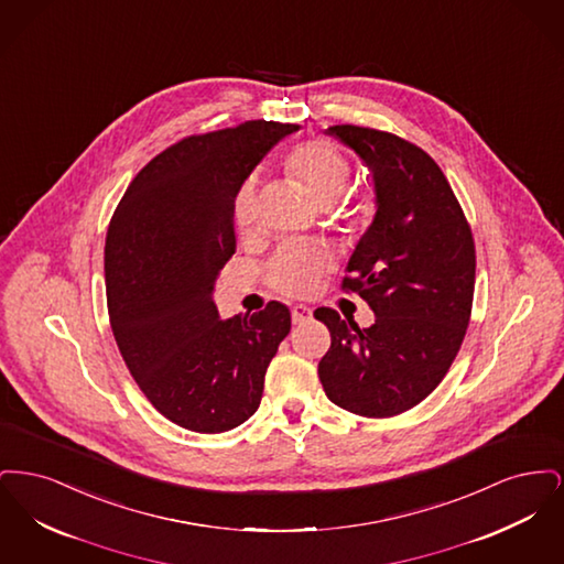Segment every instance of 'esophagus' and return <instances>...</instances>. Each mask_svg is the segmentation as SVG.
<instances>
[{"label":"esophagus","instance_id":"34e87169","mask_svg":"<svg viewBox=\"0 0 564 564\" xmlns=\"http://www.w3.org/2000/svg\"><path fill=\"white\" fill-rule=\"evenodd\" d=\"M311 317H313V311L308 306H304V304H295L294 308H292V322H294V325H302V323L308 322Z\"/></svg>","mask_w":564,"mask_h":564}]
</instances>
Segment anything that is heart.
I'll return each mask as SVG.
<instances>
[{"instance_id":"obj_1","label":"heart","mask_w":564,"mask_h":564,"mask_svg":"<svg viewBox=\"0 0 564 564\" xmlns=\"http://www.w3.org/2000/svg\"><path fill=\"white\" fill-rule=\"evenodd\" d=\"M285 166L319 207H332L349 186V161L325 139H311L294 145L285 156ZM256 217L258 186L256 177H247L232 198V219L241 232H247L253 228ZM327 267L329 260L319 249L285 245L270 260L267 279L281 294L306 295L317 288Z\"/></svg>"}]
</instances>
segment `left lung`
<instances>
[{
    "mask_svg": "<svg viewBox=\"0 0 564 564\" xmlns=\"http://www.w3.org/2000/svg\"><path fill=\"white\" fill-rule=\"evenodd\" d=\"M327 134L372 173L375 219L350 256L343 290L361 295L376 322L361 329L332 308L315 311L332 334L319 380L336 405L387 419L423 402L455 361L471 315L476 247L427 152L366 127L338 124Z\"/></svg>",
    "mask_w": 564,
    "mask_h": 564,
    "instance_id": "1",
    "label": "left lung"
}]
</instances>
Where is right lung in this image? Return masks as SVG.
<instances>
[{
  "label": "right lung",
  "instance_id": "1",
  "mask_svg": "<svg viewBox=\"0 0 564 564\" xmlns=\"http://www.w3.org/2000/svg\"><path fill=\"white\" fill-rule=\"evenodd\" d=\"M297 124L247 120L192 134L148 162L109 221L111 332L134 382L171 423L221 433L260 405L264 375L292 329L290 308L219 319L214 290L237 251L232 198Z\"/></svg>",
  "mask_w": 564,
  "mask_h": 564
}]
</instances>
